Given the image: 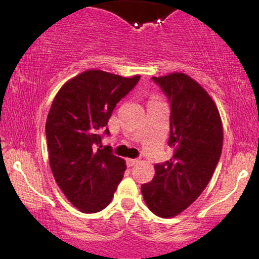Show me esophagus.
I'll return each instance as SVG.
<instances>
[{
    "mask_svg": "<svg viewBox=\"0 0 259 259\" xmlns=\"http://www.w3.org/2000/svg\"><path fill=\"white\" fill-rule=\"evenodd\" d=\"M138 163V159H127V165L128 166H133L134 164H137Z\"/></svg>",
    "mask_w": 259,
    "mask_h": 259,
    "instance_id": "obj_1",
    "label": "esophagus"
}]
</instances>
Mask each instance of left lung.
<instances>
[{"label": "left lung", "instance_id": "obj_1", "mask_svg": "<svg viewBox=\"0 0 259 259\" xmlns=\"http://www.w3.org/2000/svg\"><path fill=\"white\" fill-rule=\"evenodd\" d=\"M170 106V160L156 164L144 183V200L152 213L172 218L199 197L213 176L223 150V126L206 90L184 73L152 77Z\"/></svg>", "mask_w": 259, "mask_h": 259}]
</instances>
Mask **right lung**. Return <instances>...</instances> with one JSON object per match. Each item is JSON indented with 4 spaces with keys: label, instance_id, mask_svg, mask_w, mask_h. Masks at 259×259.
<instances>
[{
    "label": "right lung",
    "instance_id": "right-lung-1",
    "mask_svg": "<svg viewBox=\"0 0 259 259\" xmlns=\"http://www.w3.org/2000/svg\"><path fill=\"white\" fill-rule=\"evenodd\" d=\"M89 70L70 79L53 100L46 120L50 166L64 195L83 213L108 206L126 170L125 160L102 149L116 103L139 82Z\"/></svg>",
    "mask_w": 259,
    "mask_h": 259
}]
</instances>
